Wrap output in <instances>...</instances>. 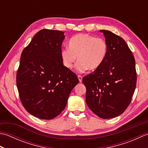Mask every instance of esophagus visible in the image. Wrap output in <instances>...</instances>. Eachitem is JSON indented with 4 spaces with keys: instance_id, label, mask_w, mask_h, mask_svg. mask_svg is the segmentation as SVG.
<instances>
[{
    "instance_id": "34e87169",
    "label": "esophagus",
    "mask_w": 148,
    "mask_h": 148,
    "mask_svg": "<svg viewBox=\"0 0 148 148\" xmlns=\"http://www.w3.org/2000/svg\"><path fill=\"white\" fill-rule=\"evenodd\" d=\"M77 77H78V79H79V82H80V83L82 82V79H83V77L81 76H80V75H78V76H77Z\"/></svg>"
}]
</instances>
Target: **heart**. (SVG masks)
Wrapping results in <instances>:
<instances>
[{
  "mask_svg": "<svg viewBox=\"0 0 148 148\" xmlns=\"http://www.w3.org/2000/svg\"><path fill=\"white\" fill-rule=\"evenodd\" d=\"M108 51V44L102 38L87 34L73 36L69 41V48L62 49L60 56L63 64L71 70L76 64L77 72H84L88 69L96 70L104 61Z\"/></svg>",
  "mask_w": 148,
  "mask_h": 148,
  "instance_id": "b5f03b06",
  "label": "heart"
}]
</instances>
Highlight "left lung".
I'll return each instance as SVG.
<instances>
[{"label":"left lung","mask_w":148,"mask_h":148,"mask_svg":"<svg viewBox=\"0 0 148 148\" xmlns=\"http://www.w3.org/2000/svg\"><path fill=\"white\" fill-rule=\"evenodd\" d=\"M108 51L99 68L83 78L86 102L99 117L109 119L123 112L136 89V62L125 40L109 30H102Z\"/></svg>","instance_id":"obj_1"}]
</instances>
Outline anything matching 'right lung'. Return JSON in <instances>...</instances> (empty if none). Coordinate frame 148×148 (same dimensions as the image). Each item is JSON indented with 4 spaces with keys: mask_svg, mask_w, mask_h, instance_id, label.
<instances>
[{
    "mask_svg": "<svg viewBox=\"0 0 148 148\" xmlns=\"http://www.w3.org/2000/svg\"><path fill=\"white\" fill-rule=\"evenodd\" d=\"M62 31L42 29L21 53L16 85L22 105L40 119L58 116L67 104L72 90L79 83L62 61L65 36Z\"/></svg>",
    "mask_w": 148,
    "mask_h": 148,
    "instance_id": "right-lung-1",
    "label": "right lung"
}]
</instances>
